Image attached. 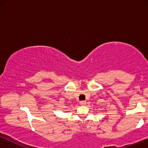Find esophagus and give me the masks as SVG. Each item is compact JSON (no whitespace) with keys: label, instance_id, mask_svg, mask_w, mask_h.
I'll use <instances>...</instances> for the list:
<instances>
[{"label":"esophagus","instance_id":"34e87169","mask_svg":"<svg viewBox=\"0 0 148 148\" xmlns=\"http://www.w3.org/2000/svg\"><path fill=\"white\" fill-rule=\"evenodd\" d=\"M79 104L80 105H82V106H85V105L86 104V101H81Z\"/></svg>","mask_w":148,"mask_h":148}]
</instances>
